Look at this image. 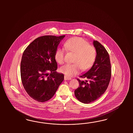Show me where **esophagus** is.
Returning a JSON list of instances; mask_svg holds the SVG:
<instances>
[{
  "mask_svg": "<svg viewBox=\"0 0 133 133\" xmlns=\"http://www.w3.org/2000/svg\"><path fill=\"white\" fill-rule=\"evenodd\" d=\"M71 77H67V76H65V81H68V80H71Z\"/></svg>",
  "mask_w": 133,
  "mask_h": 133,
  "instance_id": "obj_1",
  "label": "esophagus"
}]
</instances>
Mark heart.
<instances>
[{"instance_id":"b5f03b06","label":"heart","mask_w":133,"mask_h":133,"mask_svg":"<svg viewBox=\"0 0 133 133\" xmlns=\"http://www.w3.org/2000/svg\"><path fill=\"white\" fill-rule=\"evenodd\" d=\"M65 49L74 54L73 64H65L60 69V71L67 77H72L77 74L81 69L85 71L90 68L96 58V52L95 48L89 45L88 42L81 37H73L65 42ZM64 52L62 49L56 50L55 58L57 62L62 64L64 62Z\"/></svg>"}]
</instances>
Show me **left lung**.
Instances as JSON below:
<instances>
[{
  "label": "left lung",
  "instance_id": "obj_1",
  "mask_svg": "<svg viewBox=\"0 0 133 133\" xmlns=\"http://www.w3.org/2000/svg\"><path fill=\"white\" fill-rule=\"evenodd\" d=\"M96 57L92 67L81 77L86 78L79 82V87L75 91L77 99L83 103L96 101L105 93L111 76V67L109 54L104 47L97 40L93 41Z\"/></svg>",
  "mask_w": 133,
  "mask_h": 133
}]
</instances>
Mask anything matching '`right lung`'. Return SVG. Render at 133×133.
Listing matches in <instances>:
<instances>
[{
	"mask_svg": "<svg viewBox=\"0 0 133 133\" xmlns=\"http://www.w3.org/2000/svg\"><path fill=\"white\" fill-rule=\"evenodd\" d=\"M65 36H40L23 52L20 64L21 81L26 92L35 101L43 102L51 99L64 80V75L56 71L55 55Z\"/></svg>",
	"mask_w": 133,
	"mask_h": 133,
	"instance_id": "1",
	"label": "right lung"
}]
</instances>
